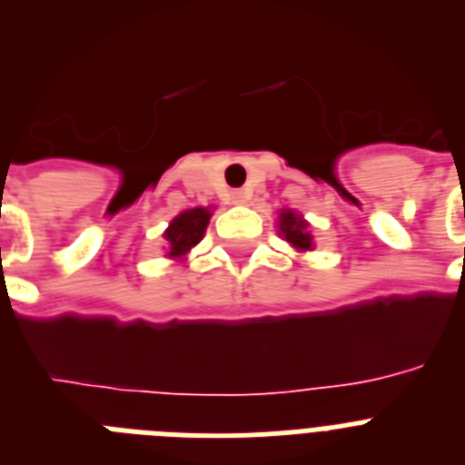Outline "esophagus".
Returning <instances> with one entry per match:
<instances>
[{
    "mask_svg": "<svg viewBox=\"0 0 465 465\" xmlns=\"http://www.w3.org/2000/svg\"><path fill=\"white\" fill-rule=\"evenodd\" d=\"M230 200H232L235 204H244L246 200H249V193H246V191H232V193H230Z\"/></svg>",
    "mask_w": 465,
    "mask_h": 465,
    "instance_id": "obj_1",
    "label": "esophagus"
}]
</instances>
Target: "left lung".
Listing matches in <instances>:
<instances>
[{
	"instance_id": "obj_1",
	"label": "left lung",
	"mask_w": 465,
	"mask_h": 465,
	"mask_svg": "<svg viewBox=\"0 0 465 465\" xmlns=\"http://www.w3.org/2000/svg\"><path fill=\"white\" fill-rule=\"evenodd\" d=\"M279 228H282L286 242H291L295 249H305V252L307 249H312V235L307 232V223L300 219L298 213L286 209V212L279 216Z\"/></svg>"
}]
</instances>
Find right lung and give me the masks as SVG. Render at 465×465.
I'll list each match as a JSON object with an SVG mask.
<instances>
[{
  "label": "right lung",
  "instance_id": "right-lung-1",
  "mask_svg": "<svg viewBox=\"0 0 465 465\" xmlns=\"http://www.w3.org/2000/svg\"><path fill=\"white\" fill-rule=\"evenodd\" d=\"M209 216H212V213H209L207 209L197 207L179 213V216L172 221V225L165 232V240L170 242V256H183L191 246H195L197 242L203 240L204 228H207L209 223Z\"/></svg>",
  "mask_w": 465,
  "mask_h": 465
}]
</instances>
